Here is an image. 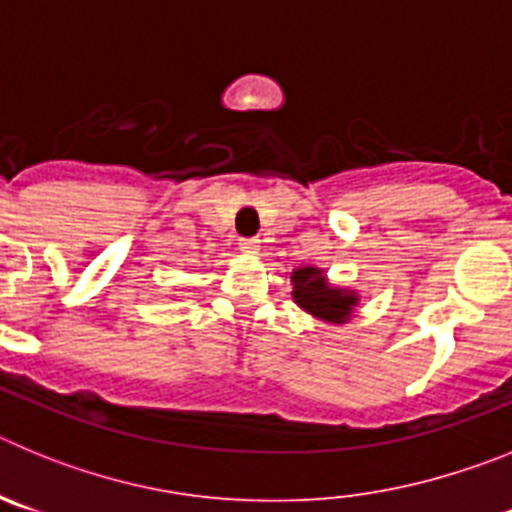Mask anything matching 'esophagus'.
Masks as SVG:
<instances>
[{
  "mask_svg": "<svg viewBox=\"0 0 512 512\" xmlns=\"http://www.w3.org/2000/svg\"><path fill=\"white\" fill-rule=\"evenodd\" d=\"M241 251L248 253V256H256L259 253V241L256 238H246V241H241Z\"/></svg>",
  "mask_w": 512,
  "mask_h": 512,
  "instance_id": "esophagus-1",
  "label": "esophagus"
}]
</instances>
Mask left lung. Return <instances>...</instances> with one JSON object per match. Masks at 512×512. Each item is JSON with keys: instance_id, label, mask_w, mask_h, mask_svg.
Wrapping results in <instances>:
<instances>
[{"instance_id": "8db88e82", "label": "left lung", "mask_w": 512, "mask_h": 512, "mask_svg": "<svg viewBox=\"0 0 512 512\" xmlns=\"http://www.w3.org/2000/svg\"><path fill=\"white\" fill-rule=\"evenodd\" d=\"M292 284H295L292 297H295L297 305L310 312L312 318H320L325 323H346L359 305L356 292L333 287L318 266H300V269L292 271Z\"/></svg>"}]
</instances>
